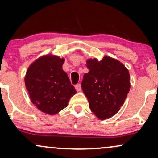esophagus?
Returning a JSON list of instances; mask_svg holds the SVG:
<instances>
[{
	"label": "esophagus",
	"instance_id": "34e87169",
	"mask_svg": "<svg viewBox=\"0 0 158 158\" xmlns=\"http://www.w3.org/2000/svg\"><path fill=\"white\" fill-rule=\"evenodd\" d=\"M75 88H76V90H77V91H80V90H81V84H77L75 86Z\"/></svg>",
	"mask_w": 158,
	"mask_h": 158
}]
</instances>
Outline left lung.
Here are the masks:
<instances>
[{"instance_id":"8db88e82","label":"left lung","mask_w":158,"mask_h":158,"mask_svg":"<svg viewBox=\"0 0 158 158\" xmlns=\"http://www.w3.org/2000/svg\"><path fill=\"white\" fill-rule=\"evenodd\" d=\"M81 88L89 107L99 119H109L124 104L131 88L128 70L123 63L106 56L102 60L88 59Z\"/></svg>"}]
</instances>
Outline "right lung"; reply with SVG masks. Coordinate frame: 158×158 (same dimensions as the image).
<instances>
[{"instance_id":"add662e5","label":"right lung","mask_w":158,"mask_h":158,"mask_svg":"<svg viewBox=\"0 0 158 158\" xmlns=\"http://www.w3.org/2000/svg\"><path fill=\"white\" fill-rule=\"evenodd\" d=\"M64 62V58L52 54L40 56L29 66L25 75V86L32 103L49 115L66 108L77 93L62 70Z\"/></svg>"}]
</instances>
